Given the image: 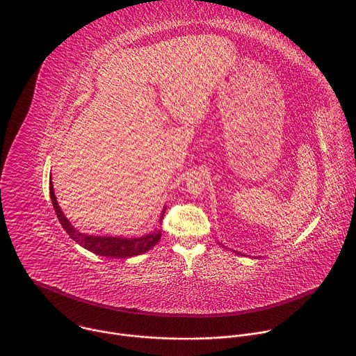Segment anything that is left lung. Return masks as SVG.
<instances>
[{
    "label": "left lung",
    "instance_id": "1",
    "mask_svg": "<svg viewBox=\"0 0 356 356\" xmlns=\"http://www.w3.org/2000/svg\"><path fill=\"white\" fill-rule=\"evenodd\" d=\"M220 245H221V243H220ZM222 246H224V245H222ZM235 253H238V252H235ZM238 255H241V253H238Z\"/></svg>",
    "mask_w": 356,
    "mask_h": 356
}]
</instances>
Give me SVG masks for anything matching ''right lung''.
Returning <instances> with one entry per match:
<instances>
[{
    "label": "right lung",
    "mask_w": 356,
    "mask_h": 356,
    "mask_svg": "<svg viewBox=\"0 0 356 356\" xmlns=\"http://www.w3.org/2000/svg\"><path fill=\"white\" fill-rule=\"evenodd\" d=\"M49 191H50V198H52V204L56 211V216H58L62 227L65 228V231L80 246L95 253V255L113 258V259L132 258V257L140 255V253H145L149 249L154 248L162 236L161 229H155L154 232L146 234L143 236H138V238L136 236L135 238H122V236L83 234L72 225V222L66 218L62 209L59 207L56 195H55V190H54V184H52V177H50V181H49ZM165 210H166V207H163V210L161 213V220L163 218Z\"/></svg>",
    "instance_id": "1"
}]
</instances>
